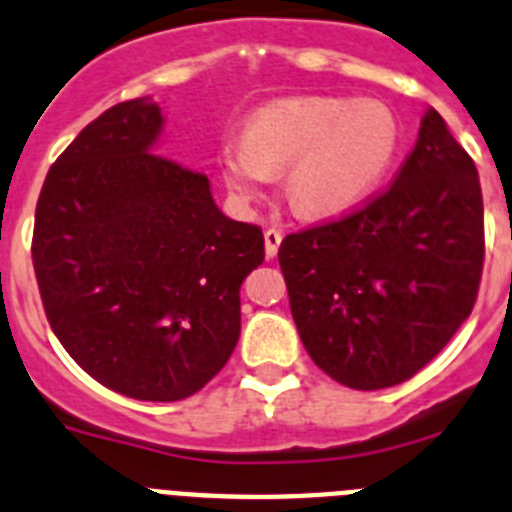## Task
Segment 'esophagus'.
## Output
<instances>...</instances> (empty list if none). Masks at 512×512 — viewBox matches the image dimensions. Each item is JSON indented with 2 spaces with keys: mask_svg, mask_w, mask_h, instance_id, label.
I'll return each mask as SVG.
<instances>
[{
  "mask_svg": "<svg viewBox=\"0 0 512 512\" xmlns=\"http://www.w3.org/2000/svg\"><path fill=\"white\" fill-rule=\"evenodd\" d=\"M280 242H283V232H280V229H267L265 232V255L267 257L278 255Z\"/></svg>",
  "mask_w": 512,
  "mask_h": 512,
  "instance_id": "34e87169",
  "label": "esophagus"
}]
</instances>
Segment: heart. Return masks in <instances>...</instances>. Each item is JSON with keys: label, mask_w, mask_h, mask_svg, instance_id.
<instances>
[{"label": "heart", "mask_w": 512, "mask_h": 512, "mask_svg": "<svg viewBox=\"0 0 512 512\" xmlns=\"http://www.w3.org/2000/svg\"><path fill=\"white\" fill-rule=\"evenodd\" d=\"M400 127L380 101L339 96L283 99L257 109L245 137H229L219 165L239 201H255L278 170L290 206L308 219L357 209L388 176Z\"/></svg>", "instance_id": "1"}]
</instances>
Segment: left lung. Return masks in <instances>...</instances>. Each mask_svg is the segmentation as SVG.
<instances>
[{
  "label": "left lung",
  "mask_w": 512,
  "mask_h": 512,
  "mask_svg": "<svg viewBox=\"0 0 512 512\" xmlns=\"http://www.w3.org/2000/svg\"><path fill=\"white\" fill-rule=\"evenodd\" d=\"M278 260L303 347L326 375L354 390L411 380L477 301L485 211L474 160L428 109L388 191L288 234Z\"/></svg>",
  "instance_id": "obj_1"
}]
</instances>
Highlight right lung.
Wrapping results in <instances>:
<instances>
[{
  "label": "right lung",
  "mask_w": 512,
  "mask_h": 512,
  "mask_svg": "<svg viewBox=\"0 0 512 512\" xmlns=\"http://www.w3.org/2000/svg\"><path fill=\"white\" fill-rule=\"evenodd\" d=\"M163 114L122 101L50 165L32 265L50 329L127 398L199 393L239 339V285L265 260L257 224L219 211L209 178L158 153Z\"/></svg>",
  "instance_id": "add662e5"
}]
</instances>
